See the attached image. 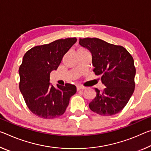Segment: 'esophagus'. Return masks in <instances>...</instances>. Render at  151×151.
I'll list each match as a JSON object with an SVG mask.
<instances>
[{"label": "esophagus", "mask_w": 151, "mask_h": 151, "mask_svg": "<svg viewBox=\"0 0 151 151\" xmlns=\"http://www.w3.org/2000/svg\"><path fill=\"white\" fill-rule=\"evenodd\" d=\"M76 89H77V91L83 90V89H85V87H83V86H81V85H77L76 86Z\"/></svg>", "instance_id": "obj_1"}]
</instances>
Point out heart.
<instances>
[{"label":"heart","instance_id":"1","mask_svg":"<svg viewBox=\"0 0 151 151\" xmlns=\"http://www.w3.org/2000/svg\"><path fill=\"white\" fill-rule=\"evenodd\" d=\"M79 50H84V49H82V48H81V49H79Z\"/></svg>","mask_w":151,"mask_h":151}]
</instances>
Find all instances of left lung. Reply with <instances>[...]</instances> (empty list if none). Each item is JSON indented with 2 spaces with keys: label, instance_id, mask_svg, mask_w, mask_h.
Instances as JSON below:
<instances>
[{
  "label": "left lung",
  "instance_id": "left-lung-1",
  "mask_svg": "<svg viewBox=\"0 0 151 151\" xmlns=\"http://www.w3.org/2000/svg\"><path fill=\"white\" fill-rule=\"evenodd\" d=\"M79 44L89 50L95 75H101L106 86L88 105L90 109L104 116H113L128 104L135 88L136 68L131 54L122 45L96 37L80 38Z\"/></svg>",
  "mask_w": 151,
  "mask_h": 151
}]
</instances>
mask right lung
<instances>
[{"label": "right lung", "instance_id": "1", "mask_svg": "<svg viewBox=\"0 0 151 151\" xmlns=\"http://www.w3.org/2000/svg\"><path fill=\"white\" fill-rule=\"evenodd\" d=\"M76 40V37L57 40L33 47L24 55L19 68V89L28 108L35 116L44 119L62 116L76 93V86L69 83L55 88L50 84V75Z\"/></svg>", "mask_w": 151, "mask_h": 151}]
</instances>
